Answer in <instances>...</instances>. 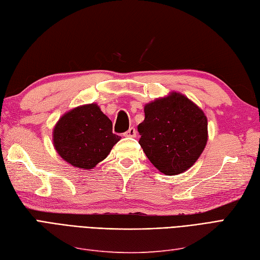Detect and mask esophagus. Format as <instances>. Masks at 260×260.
<instances>
[{
    "label": "esophagus",
    "mask_w": 260,
    "mask_h": 260,
    "mask_svg": "<svg viewBox=\"0 0 260 260\" xmlns=\"http://www.w3.org/2000/svg\"><path fill=\"white\" fill-rule=\"evenodd\" d=\"M124 137H130V138H135L137 136V130L134 128V126H131V128L128 129V131H125L123 134Z\"/></svg>",
    "instance_id": "34e87169"
}]
</instances>
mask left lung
<instances>
[{
  "instance_id": "8db88e82",
  "label": "left lung",
  "mask_w": 260,
  "mask_h": 260,
  "mask_svg": "<svg viewBox=\"0 0 260 260\" xmlns=\"http://www.w3.org/2000/svg\"><path fill=\"white\" fill-rule=\"evenodd\" d=\"M139 140L150 162L167 175L180 174L199 159L207 142V118L179 92L144 106Z\"/></svg>"
}]
</instances>
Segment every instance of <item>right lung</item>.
<instances>
[{
	"label": "right lung",
	"mask_w": 260,
	"mask_h": 260,
	"mask_svg": "<svg viewBox=\"0 0 260 260\" xmlns=\"http://www.w3.org/2000/svg\"><path fill=\"white\" fill-rule=\"evenodd\" d=\"M120 137L112 134V122L98 105L79 106L66 112L53 131L58 154L79 169H93L106 159Z\"/></svg>",
	"instance_id": "add662e5"
}]
</instances>
